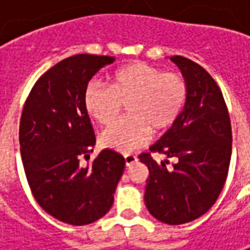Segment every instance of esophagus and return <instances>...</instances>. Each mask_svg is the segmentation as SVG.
<instances>
[{
    "label": "esophagus",
    "instance_id": "esophagus-1",
    "mask_svg": "<svg viewBox=\"0 0 250 250\" xmlns=\"http://www.w3.org/2000/svg\"><path fill=\"white\" fill-rule=\"evenodd\" d=\"M136 161H138V158L134 154H125V162L127 167H130L131 165H134Z\"/></svg>",
    "mask_w": 250,
    "mask_h": 250
}]
</instances>
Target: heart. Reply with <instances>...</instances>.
Instances as JSON below:
<instances>
[{
  "label": "heart",
  "mask_w": 250,
  "mask_h": 250,
  "mask_svg": "<svg viewBox=\"0 0 250 250\" xmlns=\"http://www.w3.org/2000/svg\"><path fill=\"white\" fill-rule=\"evenodd\" d=\"M188 83L181 73H165L146 62L122 66L111 76V87L89 83L84 92L87 112L102 125L119 118L127 104V118L104 131L102 142L128 152L146 145L151 132L166 131L178 119L188 99Z\"/></svg>",
  "instance_id": "1"
}]
</instances>
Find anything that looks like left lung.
I'll return each instance as SVG.
<instances>
[{
  "label": "left lung",
  "instance_id": "left-lung-1",
  "mask_svg": "<svg viewBox=\"0 0 250 250\" xmlns=\"http://www.w3.org/2000/svg\"><path fill=\"white\" fill-rule=\"evenodd\" d=\"M170 60L186 79L188 99L171 128L139 159L148 167L145 191L148 211L161 222L181 225L205 214L222 191L230 165L231 125L214 79L186 57ZM151 152L174 157L173 167L155 163Z\"/></svg>",
  "mask_w": 250,
  "mask_h": 250
}]
</instances>
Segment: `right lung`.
<instances>
[{
	"instance_id": "right-lung-1",
	"label": "right lung",
	"mask_w": 250,
	"mask_h": 250,
	"mask_svg": "<svg viewBox=\"0 0 250 250\" xmlns=\"http://www.w3.org/2000/svg\"><path fill=\"white\" fill-rule=\"evenodd\" d=\"M115 57L76 55L36 82L20 120V150L33 197L48 214L73 226L92 224L111 209L125 158L105 148L83 167L96 143L84 105L88 82Z\"/></svg>"
}]
</instances>
